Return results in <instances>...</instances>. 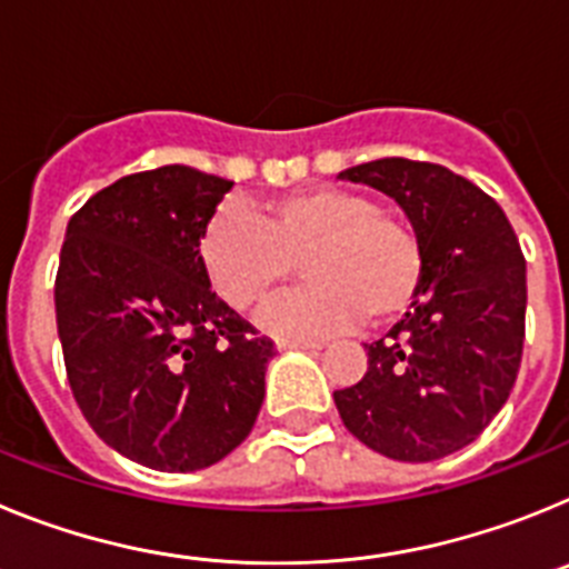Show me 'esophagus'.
I'll return each instance as SVG.
<instances>
[{"label": "esophagus", "mask_w": 569, "mask_h": 569, "mask_svg": "<svg viewBox=\"0 0 569 569\" xmlns=\"http://www.w3.org/2000/svg\"><path fill=\"white\" fill-rule=\"evenodd\" d=\"M276 347H279V350H310V353L321 350L319 341H310V339H279L276 341Z\"/></svg>", "instance_id": "obj_1"}]
</instances>
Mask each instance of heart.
I'll return each instance as SVG.
<instances>
[{
    "label": "heart",
    "instance_id": "obj_1",
    "mask_svg": "<svg viewBox=\"0 0 569 569\" xmlns=\"http://www.w3.org/2000/svg\"><path fill=\"white\" fill-rule=\"evenodd\" d=\"M199 264L233 310H253L301 261L308 284L259 316L268 333L325 336L390 325L407 313L425 279L416 230L373 196L316 184L276 196L259 213L241 199L216 208L199 236Z\"/></svg>",
    "mask_w": 569,
    "mask_h": 569
}]
</instances>
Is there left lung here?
<instances>
[{
    "label": "left lung",
    "mask_w": 569,
    "mask_h": 569,
    "mask_svg": "<svg viewBox=\"0 0 569 569\" xmlns=\"http://www.w3.org/2000/svg\"><path fill=\"white\" fill-rule=\"evenodd\" d=\"M339 179L390 196L425 250L416 301L367 345V373L336 390L345 427L396 461H436L481 436L516 385L527 264L496 199L433 162L376 159Z\"/></svg>",
    "instance_id": "obj_1"
}]
</instances>
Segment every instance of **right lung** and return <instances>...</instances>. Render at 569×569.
I'll return each instance as SVG.
<instances>
[{
  "instance_id": "1",
  "label": "right lung",
  "mask_w": 569,
  "mask_h": 569,
  "mask_svg": "<svg viewBox=\"0 0 569 569\" xmlns=\"http://www.w3.org/2000/svg\"><path fill=\"white\" fill-rule=\"evenodd\" d=\"M233 182L188 164L122 176L70 216L57 273L64 370L93 433L190 472L248 439L273 341L210 290L199 236Z\"/></svg>"
}]
</instances>
